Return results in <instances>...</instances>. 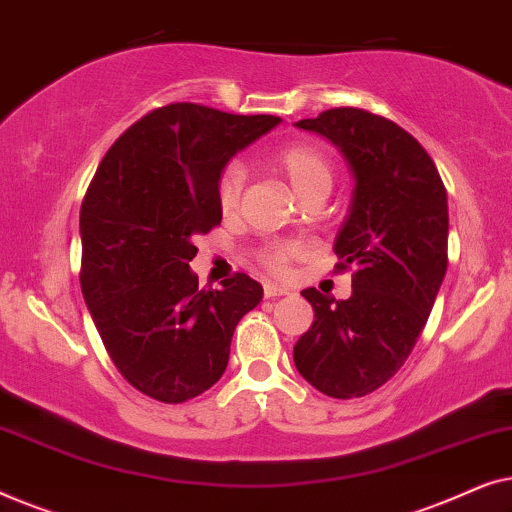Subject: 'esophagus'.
<instances>
[{
  "instance_id": "34e87169",
  "label": "esophagus",
  "mask_w": 512,
  "mask_h": 512,
  "mask_svg": "<svg viewBox=\"0 0 512 512\" xmlns=\"http://www.w3.org/2000/svg\"><path fill=\"white\" fill-rule=\"evenodd\" d=\"M263 291H265V298H277V296H289V289H286V286H282V284H272V282H265V286H263Z\"/></svg>"
}]
</instances>
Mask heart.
<instances>
[{
  "instance_id": "1",
  "label": "heart",
  "mask_w": 512,
  "mask_h": 512,
  "mask_svg": "<svg viewBox=\"0 0 512 512\" xmlns=\"http://www.w3.org/2000/svg\"><path fill=\"white\" fill-rule=\"evenodd\" d=\"M277 170L284 174V179L289 181L291 191L298 195L300 200L305 195L317 193V191H331L333 184V170L324 153L312 144H291L282 149L275 156ZM244 167L240 163L228 165L219 177V186H216V198H219V207L223 214H233L237 205H240V195L244 188ZM296 256L293 247H275L265 251L263 261L270 265L275 272L286 270V263Z\"/></svg>"
}]
</instances>
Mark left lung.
Listing matches in <instances>:
<instances>
[{"instance_id":"obj_1","label":"left lung","mask_w":512,"mask_h":512,"mask_svg":"<svg viewBox=\"0 0 512 512\" xmlns=\"http://www.w3.org/2000/svg\"><path fill=\"white\" fill-rule=\"evenodd\" d=\"M296 128L342 153L354 188L335 235L352 296L300 291L314 324L293 347L298 373L331 398H359L398 373L424 331L447 270V193L415 137L363 109H328Z\"/></svg>"}]
</instances>
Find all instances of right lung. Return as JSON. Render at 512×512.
<instances>
[{
    "instance_id": "1",
    "label": "right lung",
    "mask_w": 512,
    "mask_h": 512,
    "mask_svg": "<svg viewBox=\"0 0 512 512\" xmlns=\"http://www.w3.org/2000/svg\"><path fill=\"white\" fill-rule=\"evenodd\" d=\"M282 123L179 102L116 139L81 205V289L118 373L184 403L226 373L230 340L263 286L247 275L198 289L195 237L221 223L216 186L235 153Z\"/></svg>"
}]
</instances>
